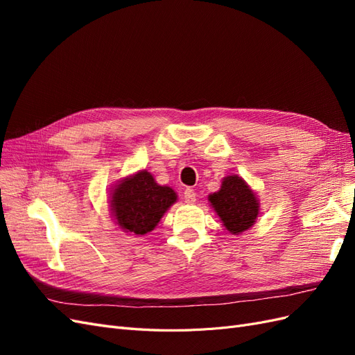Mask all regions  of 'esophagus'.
<instances>
[{"label":"esophagus","instance_id":"1","mask_svg":"<svg viewBox=\"0 0 355 355\" xmlns=\"http://www.w3.org/2000/svg\"><path fill=\"white\" fill-rule=\"evenodd\" d=\"M184 198H185V201H187V202H189V204L196 202V200H197V192H196V189L187 188V189H185V192H184Z\"/></svg>","mask_w":355,"mask_h":355}]
</instances>
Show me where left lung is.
I'll return each mask as SVG.
<instances>
[{
	"mask_svg": "<svg viewBox=\"0 0 355 355\" xmlns=\"http://www.w3.org/2000/svg\"><path fill=\"white\" fill-rule=\"evenodd\" d=\"M209 200L223 222V227L232 234L249 230L259 211L253 191L235 175L225 178L220 189L211 194Z\"/></svg>",
	"mask_w": 355,
	"mask_h": 355,
	"instance_id": "obj_1",
	"label": "left lung"
}]
</instances>
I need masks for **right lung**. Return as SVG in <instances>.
Instances as JSON below:
<instances>
[{
    "label": "right lung",
    "mask_w": 355,
    "mask_h": 355,
    "mask_svg": "<svg viewBox=\"0 0 355 355\" xmlns=\"http://www.w3.org/2000/svg\"><path fill=\"white\" fill-rule=\"evenodd\" d=\"M176 201V192L155 184L146 170L124 179L112 194V210L116 223L133 235L153 231L166 210Z\"/></svg>",
    "instance_id": "right-lung-1"
}]
</instances>
